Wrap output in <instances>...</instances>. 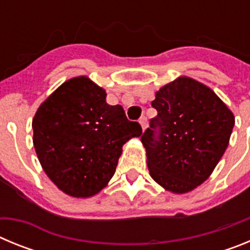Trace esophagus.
Returning <instances> with one entry per match:
<instances>
[{"mask_svg":"<svg viewBox=\"0 0 250 250\" xmlns=\"http://www.w3.org/2000/svg\"><path fill=\"white\" fill-rule=\"evenodd\" d=\"M139 123H140L143 130L146 129V127H147V120H146V118H145V116H141L140 120H139Z\"/></svg>","mask_w":250,"mask_h":250,"instance_id":"obj_1","label":"esophagus"}]
</instances>
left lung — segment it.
Here are the masks:
<instances>
[{"instance_id": "8db88e82", "label": "left lung", "mask_w": 250, "mask_h": 250, "mask_svg": "<svg viewBox=\"0 0 250 250\" xmlns=\"http://www.w3.org/2000/svg\"><path fill=\"white\" fill-rule=\"evenodd\" d=\"M151 106L158 115L141 135L150 175L169 191H191L228 147L233 112L213 90L187 76L163 86Z\"/></svg>"}]
</instances>
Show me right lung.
<instances>
[{"instance_id": "add662e5", "label": "right lung", "mask_w": 250, "mask_h": 250, "mask_svg": "<svg viewBox=\"0 0 250 250\" xmlns=\"http://www.w3.org/2000/svg\"><path fill=\"white\" fill-rule=\"evenodd\" d=\"M34 146L51 182L76 198H89L115 174L123 145L141 135L120 105L86 76L74 77L43 101L32 120Z\"/></svg>"}]
</instances>
